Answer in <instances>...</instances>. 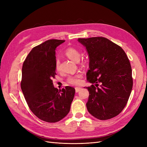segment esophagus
<instances>
[{
	"instance_id": "esophagus-1",
	"label": "esophagus",
	"mask_w": 147,
	"mask_h": 147,
	"mask_svg": "<svg viewBox=\"0 0 147 147\" xmlns=\"http://www.w3.org/2000/svg\"><path fill=\"white\" fill-rule=\"evenodd\" d=\"M81 90H82V88L76 87V88H75V92H78Z\"/></svg>"
}]
</instances>
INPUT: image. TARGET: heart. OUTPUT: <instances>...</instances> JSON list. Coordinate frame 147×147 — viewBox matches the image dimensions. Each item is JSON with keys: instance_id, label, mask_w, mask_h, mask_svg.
I'll return each mask as SVG.
<instances>
[{"instance_id": "obj_1", "label": "heart", "mask_w": 147, "mask_h": 147, "mask_svg": "<svg viewBox=\"0 0 147 147\" xmlns=\"http://www.w3.org/2000/svg\"><path fill=\"white\" fill-rule=\"evenodd\" d=\"M65 55L67 56L69 59L74 62H78L80 59V53L74 48H69L65 50ZM55 67L56 70H59V59H56L55 62ZM82 75L80 74H77L73 76L69 77L67 79V82L74 85H78L82 83Z\"/></svg>"}]
</instances>
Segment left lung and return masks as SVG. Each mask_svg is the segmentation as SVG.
Masks as SVG:
<instances>
[{"label":"left lung","mask_w":147,"mask_h":147,"mask_svg":"<svg viewBox=\"0 0 147 147\" xmlns=\"http://www.w3.org/2000/svg\"><path fill=\"white\" fill-rule=\"evenodd\" d=\"M78 41L86 48L89 56L87 80L95 84L86 88L90 93L86 103L88 112L100 120L117 116L125 107L133 85L126 54L104 37L78 38Z\"/></svg>","instance_id":"8db88e82"}]
</instances>
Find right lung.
<instances>
[{
	"instance_id": "1",
	"label": "right lung",
	"mask_w": 147,
	"mask_h": 147,
	"mask_svg": "<svg viewBox=\"0 0 147 147\" xmlns=\"http://www.w3.org/2000/svg\"><path fill=\"white\" fill-rule=\"evenodd\" d=\"M65 40L51 39L32 48L22 68L21 88L29 109L39 119L56 123L69 112L75 88L54 87L56 48Z\"/></svg>"
}]
</instances>
